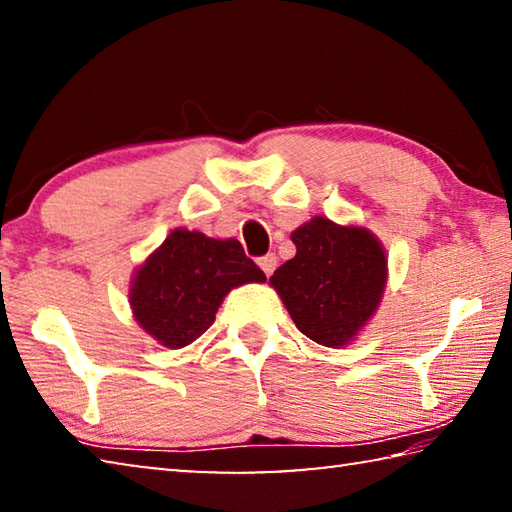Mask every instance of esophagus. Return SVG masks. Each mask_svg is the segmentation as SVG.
<instances>
[{
	"mask_svg": "<svg viewBox=\"0 0 512 512\" xmlns=\"http://www.w3.org/2000/svg\"><path fill=\"white\" fill-rule=\"evenodd\" d=\"M257 264H259V268H262L266 277H271L273 271H275V266H277V257L275 255H264V257H259Z\"/></svg>",
	"mask_w": 512,
	"mask_h": 512,
	"instance_id": "34e87169",
	"label": "esophagus"
}]
</instances>
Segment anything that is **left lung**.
<instances>
[{"mask_svg": "<svg viewBox=\"0 0 512 512\" xmlns=\"http://www.w3.org/2000/svg\"><path fill=\"white\" fill-rule=\"evenodd\" d=\"M296 257L271 275L307 339L341 348L375 314L386 289V250L370 230L314 216L291 232Z\"/></svg>", "mask_w": 512, "mask_h": 512, "instance_id": "left-lung-1", "label": "left lung"}]
</instances>
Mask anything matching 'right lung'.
Masks as SVG:
<instances>
[{
  "label": "right lung",
  "instance_id": "1",
  "mask_svg": "<svg viewBox=\"0 0 512 512\" xmlns=\"http://www.w3.org/2000/svg\"><path fill=\"white\" fill-rule=\"evenodd\" d=\"M248 282L266 275L237 239L176 228L137 268L128 300L144 332L178 350L205 334L223 298Z\"/></svg>",
  "mask_w": 512,
  "mask_h": 512
}]
</instances>
